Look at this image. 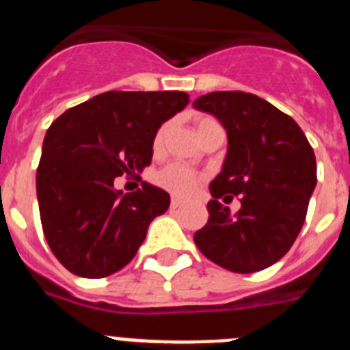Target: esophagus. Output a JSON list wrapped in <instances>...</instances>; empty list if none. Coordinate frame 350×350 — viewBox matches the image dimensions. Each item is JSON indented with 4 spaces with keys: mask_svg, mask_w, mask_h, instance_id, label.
Instances as JSON below:
<instances>
[{
    "mask_svg": "<svg viewBox=\"0 0 350 350\" xmlns=\"http://www.w3.org/2000/svg\"><path fill=\"white\" fill-rule=\"evenodd\" d=\"M182 200H178V198H172V203H170V205H172V208H178V206H182Z\"/></svg>",
    "mask_w": 350,
    "mask_h": 350,
    "instance_id": "obj_1",
    "label": "esophagus"
}]
</instances>
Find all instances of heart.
Wrapping results in <instances>:
<instances>
[{
	"label": "heart",
	"instance_id": "b5f03b06",
	"mask_svg": "<svg viewBox=\"0 0 350 350\" xmlns=\"http://www.w3.org/2000/svg\"><path fill=\"white\" fill-rule=\"evenodd\" d=\"M213 122H215V120L210 119V117H200V119L196 120L198 131H202L205 126L213 124ZM166 131H168V124H163L157 129L156 135H154V152H159L163 144H165ZM200 180H202V175H200V173L187 168L185 165H180V163H172V165L159 170L156 175V184L159 185V187H163V189L168 191V193L175 194V196H189V194L198 187Z\"/></svg>",
	"mask_w": 350,
	"mask_h": 350
}]
</instances>
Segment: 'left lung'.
<instances>
[{
	"label": "left lung",
	"instance_id": "1",
	"mask_svg": "<svg viewBox=\"0 0 350 350\" xmlns=\"http://www.w3.org/2000/svg\"><path fill=\"white\" fill-rule=\"evenodd\" d=\"M193 107L217 117L228 133L224 166L210 182L208 221L194 243L234 273L265 270L301 231L317 184L314 150L293 117L250 92H208ZM233 196L243 208L231 216L218 200Z\"/></svg>",
	"mask_w": 350,
	"mask_h": 350
}]
</instances>
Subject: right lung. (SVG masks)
Listing matches in <instances>:
<instances>
[{"label": "right lung", "mask_w": 350, "mask_h": 350, "mask_svg": "<svg viewBox=\"0 0 350 350\" xmlns=\"http://www.w3.org/2000/svg\"><path fill=\"white\" fill-rule=\"evenodd\" d=\"M187 103L180 91H108L47 129L36 170L40 219L49 247L71 273L101 279L124 268L152 219L168 210L166 191L142 182L122 194L113 180L150 165L154 135Z\"/></svg>", "instance_id": "1"}]
</instances>
